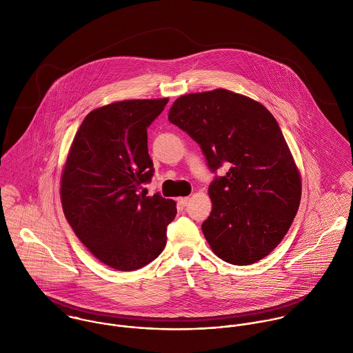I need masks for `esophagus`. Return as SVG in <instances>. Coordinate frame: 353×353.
<instances>
[{
    "label": "esophagus",
    "mask_w": 353,
    "mask_h": 353,
    "mask_svg": "<svg viewBox=\"0 0 353 353\" xmlns=\"http://www.w3.org/2000/svg\"><path fill=\"white\" fill-rule=\"evenodd\" d=\"M178 202H179L182 206H188L189 202H190V199H189V197H183V199H179Z\"/></svg>",
    "instance_id": "obj_1"
}]
</instances>
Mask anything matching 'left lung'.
I'll return each mask as SVG.
<instances>
[{
    "mask_svg": "<svg viewBox=\"0 0 353 353\" xmlns=\"http://www.w3.org/2000/svg\"><path fill=\"white\" fill-rule=\"evenodd\" d=\"M168 119L201 148L209 170L228 165L209 185L212 212L202 232L213 252L250 265L283 241L299 209L302 183L274 117L258 101L227 91L189 94Z\"/></svg>",
    "mask_w": 353,
    "mask_h": 353,
    "instance_id": "obj_1",
    "label": "left lung"
}]
</instances>
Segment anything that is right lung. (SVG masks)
<instances>
[{
    "instance_id": "1",
    "label": "right lung",
    "mask_w": 353,
    "mask_h": 353,
    "mask_svg": "<svg viewBox=\"0 0 353 353\" xmlns=\"http://www.w3.org/2000/svg\"><path fill=\"white\" fill-rule=\"evenodd\" d=\"M168 99L111 103L79 128L61 181L65 217L83 245L117 270H136L164 250L176 205L140 193L154 168L147 129Z\"/></svg>"
}]
</instances>
